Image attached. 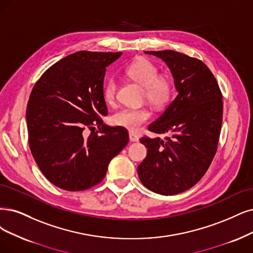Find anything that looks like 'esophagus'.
I'll return each mask as SVG.
<instances>
[{
	"instance_id": "obj_1",
	"label": "esophagus",
	"mask_w": 253,
	"mask_h": 253,
	"mask_svg": "<svg viewBox=\"0 0 253 253\" xmlns=\"http://www.w3.org/2000/svg\"><path fill=\"white\" fill-rule=\"evenodd\" d=\"M129 139H130V142H138V136L132 132H130Z\"/></svg>"
}]
</instances>
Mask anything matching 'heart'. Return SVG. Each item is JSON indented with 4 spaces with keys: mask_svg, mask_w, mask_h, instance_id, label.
Returning a JSON list of instances; mask_svg holds the SVG:
<instances>
[{
    "mask_svg": "<svg viewBox=\"0 0 253 253\" xmlns=\"http://www.w3.org/2000/svg\"><path fill=\"white\" fill-rule=\"evenodd\" d=\"M128 76L145 87L146 99L155 106H163L169 101L173 92V82L167 75H160L156 65L147 58H137L126 70ZM117 80L109 78L104 85L103 95L107 102H112L117 95ZM151 118V112L145 107H124L117 111L112 122L130 131H136Z\"/></svg>",
    "mask_w": 253,
    "mask_h": 253,
    "instance_id": "b5f03b06",
    "label": "heart"
}]
</instances>
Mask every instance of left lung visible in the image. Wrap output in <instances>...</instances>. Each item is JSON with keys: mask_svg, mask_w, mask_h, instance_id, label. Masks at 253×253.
Segmentation results:
<instances>
[{"mask_svg": "<svg viewBox=\"0 0 253 253\" xmlns=\"http://www.w3.org/2000/svg\"><path fill=\"white\" fill-rule=\"evenodd\" d=\"M170 68L178 95L148 127L161 137H141L147 156L137 167L150 191L176 195L191 189L208 171L217 152L223 117L222 92L208 65L172 51H147Z\"/></svg>", "mask_w": 253, "mask_h": 253, "instance_id": "obj_1", "label": "left lung"}]
</instances>
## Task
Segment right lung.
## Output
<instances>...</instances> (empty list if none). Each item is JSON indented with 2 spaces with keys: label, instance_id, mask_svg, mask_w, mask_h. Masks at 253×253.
<instances>
[{
  "label": "right lung",
  "instance_id": "right-lung-1",
  "mask_svg": "<svg viewBox=\"0 0 253 253\" xmlns=\"http://www.w3.org/2000/svg\"><path fill=\"white\" fill-rule=\"evenodd\" d=\"M121 55L71 54L32 88L26 112L30 150L45 178L62 190L84 191L100 183L109 162L129 142L125 128L102 120L108 114L103 95L106 67ZM86 128L92 131L88 136Z\"/></svg>",
  "mask_w": 253,
  "mask_h": 253
}]
</instances>
